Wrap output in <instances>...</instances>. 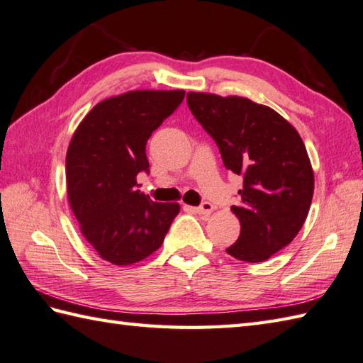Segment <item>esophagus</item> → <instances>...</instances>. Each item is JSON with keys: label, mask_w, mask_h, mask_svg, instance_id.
<instances>
[{"label": "esophagus", "mask_w": 363, "mask_h": 363, "mask_svg": "<svg viewBox=\"0 0 363 363\" xmlns=\"http://www.w3.org/2000/svg\"><path fill=\"white\" fill-rule=\"evenodd\" d=\"M213 211V204L212 203H203L199 207H194V212L198 213V215H204V217H207V215H211V212Z\"/></svg>", "instance_id": "obj_1"}]
</instances>
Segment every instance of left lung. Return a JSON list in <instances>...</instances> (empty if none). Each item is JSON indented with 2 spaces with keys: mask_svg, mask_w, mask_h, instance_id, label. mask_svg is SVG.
Wrapping results in <instances>:
<instances>
[{
  "mask_svg": "<svg viewBox=\"0 0 363 363\" xmlns=\"http://www.w3.org/2000/svg\"><path fill=\"white\" fill-rule=\"evenodd\" d=\"M187 104L225 167L243 177L240 204L230 207L240 237L226 251L265 262L296 237L311 209L313 169L303 138L272 107L248 98L189 91Z\"/></svg>",
  "mask_w": 363,
  "mask_h": 363,
  "instance_id": "left-lung-1",
  "label": "left lung"
}]
</instances>
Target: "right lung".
Segmentation results:
<instances>
[{
	"instance_id": "1",
	"label": "right lung",
	"mask_w": 363,
	"mask_h": 363,
	"mask_svg": "<svg viewBox=\"0 0 363 363\" xmlns=\"http://www.w3.org/2000/svg\"><path fill=\"white\" fill-rule=\"evenodd\" d=\"M184 90H133L98 103L67 151V195L79 229L99 257L133 265L160 248L177 203H154L137 190L150 172L146 142L182 103Z\"/></svg>"
}]
</instances>
